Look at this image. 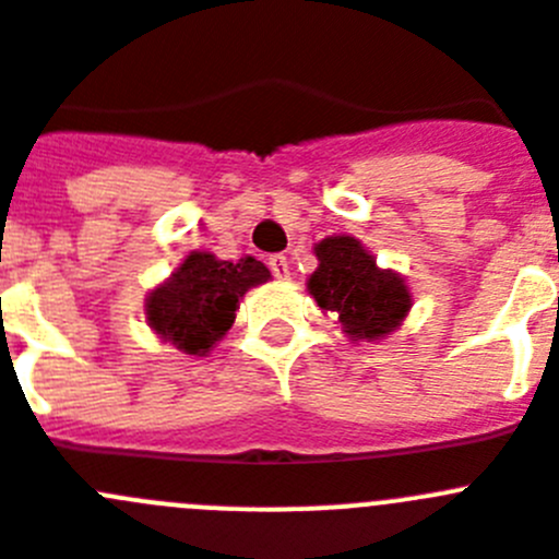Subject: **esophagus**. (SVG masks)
<instances>
[{
	"label": "esophagus",
	"mask_w": 559,
	"mask_h": 559,
	"mask_svg": "<svg viewBox=\"0 0 559 559\" xmlns=\"http://www.w3.org/2000/svg\"><path fill=\"white\" fill-rule=\"evenodd\" d=\"M267 264H270V270H273L275 278H289V261H286V255H281V253L270 255Z\"/></svg>",
	"instance_id": "34e87169"
}]
</instances>
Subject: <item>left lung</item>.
<instances>
[{"label": "left lung", "instance_id": "obj_1", "mask_svg": "<svg viewBox=\"0 0 559 559\" xmlns=\"http://www.w3.org/2000/svg\"><path fill=\"white\" fill-rule=\"evenodd\" d=\"M317 270L309 275L311 298L340 320L354 342L384 340L412 309L409 286L399 273L376 267V259L354 236H329L314 245Z\"/></svg>", "mask_w": 559, "mask_h": 559}]
</instances>
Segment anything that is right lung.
I'll use <instances>...</instances> for the list:
<instances>
[{"label":"right lung","instance_id":"right-lung-1","mask_svg":"<svg viewBox=\"0 0 559 559\" xmlns=\"http://www.w3.org/2000/svg\"><path fill=\"white\" fill-rule=\"evenodd\" d=\"M264 281H270V270L253 255L219 261L214 253L194 250L173 278L147 295V325L183 354L205 356L234 325L245 292Z\"/></svg>","mask_w":559,"mask_h":559}]
</instances>
